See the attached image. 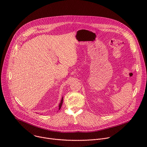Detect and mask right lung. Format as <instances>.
Returning <instances> with one entry per match:
<instances>
[{"label": "right lung", "instance_id": "add662e5", "mask_svg": "<svg viewBox=\"0 0 147 147\" xmlns=\"http://www.w3.org/2000/svg\"><path fill=\"white\" fill-rule=\"evenodd\" d=\"M63 97H62L61 100V101H60V103H59V110H60V108H61V107L62 103H63Z\"/></svg>", "mask_w": 147, "mask_h": 147}]
</instances>
